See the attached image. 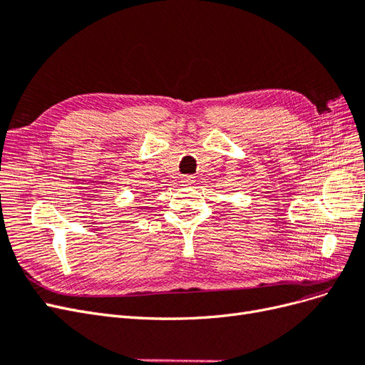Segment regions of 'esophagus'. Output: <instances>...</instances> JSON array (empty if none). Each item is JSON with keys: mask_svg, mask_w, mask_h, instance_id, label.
Segmentation results:
<instances>
[{"mask_svg": "<svg viewBox=\"0 0 365 365\" xmlns=\"http://www.w3.org/2000/svg\"><path fill=\"white\" fill-rule=\"evenodd\" d=\"M181 181H182V185H190V184H193L195 178H193L192 175H184Z\"/></svg>", "mask_w": 365, "mask_h": 365, "instance_id": "esophagus-1", "label": "esophagus"}]
</instances>
